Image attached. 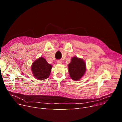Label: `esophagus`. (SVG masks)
I'll return each instance as SVG.
<instances>
[{"instance_id":"34e87169","label":"esophagus","mask_w":122,"mask_h":122,"mask_svg":"<svg viewBox=\"0 0 122 122\" xmlns=\"http://www.w3.org/2000/svg\"><path fill=\"white\" fill-rule=\"evenodd\" d=\"M57 63L59 64H62V61L61 60H57Z\"/></svg>"}]
</instances>
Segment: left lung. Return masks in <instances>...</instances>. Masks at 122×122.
<instances>
[{"label":"left lung","instance_id":"left-lung-1","mask_svg":"<svg viewBox=\"0 0 122 122\" xmlns=\"http://www.w3.org/2000/svg\"><path fill=\"white\" fill-rule=\"evenodd\" d=\"M68 67L70 77L74 81H78L81 79L86 71L85 62L76 57L72 58Z\"/></svg>","mask_w":122,"mask_h":122}]
</instances>
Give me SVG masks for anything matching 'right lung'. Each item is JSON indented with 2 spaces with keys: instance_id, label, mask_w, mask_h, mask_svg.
Segmentation results:
<instances>
[{
  "instance_id": "1",
  "label": "right lung",
  "mask_w": 122,
  "mask_h": 122,
  "mask_svg": "<svg viewBox=\"0 0 122 122\" xmlns=\"http://www.w3.org/2000/svg\"><path fill=\"white\" fill-rule=\"evenodd\" d=\"M52 66L48 64L43 57H41L32 64L31 70L35 77L38 80L49 77Z\"/></svg>"
}]
</instances>
